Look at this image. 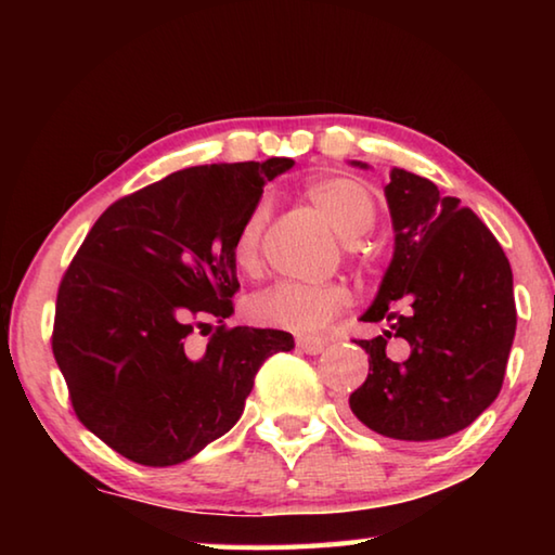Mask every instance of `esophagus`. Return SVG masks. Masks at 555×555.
<instances>
[{
	"label": "esophagus",
	"mask_w": 555,
	"mask_h": 555,
	"mask_svg": "<svg viewBox=\"0 0 555 555\" xmlns=\"http://www.w3.org/2000/svg\"><path fill=\"white\" fill-rule=\"evenodd\" d=\"M296 345H298V350H304L306 354H321L327 347L323 337H311V335H300Z\"/></svg>",
	"instance_id": "esophagus-1"
}]
</instances>
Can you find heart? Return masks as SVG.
<instances>
[{"label":"heart","instance_id":"heart-1","mask_svg":"<svg viewBox=\"0 0 555 555\" xmlns=\"http://www.w3.org/2000/svg\"><path fill=\"white\" fill-rule=\"evenodd\" d=\"M306 198L313 208L333 224L343 240H357L367 234L377 220V203H374L367 185L354 178L325 176L308 183ZM267 210L257 208L237 232L234 240V261L242 271L255 274L261 259V232H264ZM350 300L347 288L340 284H281L259 291L249 298L247 313L255 323L279 325L296 333H315L325 327L343 311Z\"/></svg>","mask_w":555,"mask_h":555}]
</instances>
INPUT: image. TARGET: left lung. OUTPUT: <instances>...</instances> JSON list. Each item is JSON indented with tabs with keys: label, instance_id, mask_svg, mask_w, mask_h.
<instances>
[{
	"label": "left lung",
	"instance_id": "8db88e82",
	"mask_svg": "<svg viewBox=\"0 0 555 555\" xmlns=\"http://www.w3.org/2000/svg\"><path fill=\"white\" fill-rule=\"evenodd\" d=\"M384 195L393 255L362 321L387 331L357 340L370 374L350 409L374 434L428 443L467 428L502 389L516 331L512 267L485 222L428 178L391 168ZM389 336L408 340L406 358L386 357Z\"/></svg>",
	"mask_w": 555,
	"mask_h": 555
}]
</instances>
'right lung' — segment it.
I'll list each match as a JSON object with an SVG mask.
<instances>
[{
	"mask_svg": "<svg viewBox=\"0 0 555 555\" xmlns=\"http://www.w3.org/2000/svg\"><path fill=\"white\" fill-rule=\"evenodd\" d=\"M294 158L193 166L100 215L63 274L53 354L75 416L119 455L168 467L228 434L267 357L294 350L271 327H224L234 313V240L264 183ZM221 325L203 353L195 330Z\"/></svg>",
	"mask_w": 555,
	"mask_h": 555,
	"instance_id": "right-lung-1",
	"label": "right lung"
}]
</instances>
